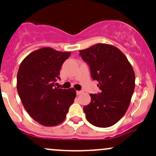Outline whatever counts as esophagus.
Returning a JSON list of instances; mask_svg holds the SVG:
<instances>
[{"instance_id": "1", "label": "esophagus", "mask_w": 156, "mask_h": 156, "mask_svg": "<svg viewBox=\"0 0 156 156\" xmlns=\"http://www.w3.org/2000/svg\"><path fill=\"white\" fill-rule=\"evenodd\" d=\"M83 92L81 90V91H77L76 93H77V95H81V94L83 93Z\"/></svg>"}]
</instances>
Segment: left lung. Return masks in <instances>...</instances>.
<instances>
[{
	"label": "left lung",
	"instance_id": "left-lung-1",
	"mask_svg": "<svg viewBox=\"0 0 156 156\" xmlns=\"http://www.w3.org/2000/svg\"><path fill=\"white\" fill-rule=\"evenodd\" d=\"M79 52L101 90L98 95L90 94L91 102L83 107L87 121L98 127L114 125L130 104L136 86L133 66L125 55L110 44H97Z\"/></svg>",
	"mask_w": 156,
	"mask_h": 156
}]
</instances>
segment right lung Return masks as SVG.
I'll use <instances>...</instances> for the list:
<instances>
[{"mask_svg": "<svg viewBox=\"0 0 156 156\" xmlns=\"http://www.w3.org/2000/svg\"><path fill=\"white\" fill-rule=\"evenodd\" d=\"M70 52L44 47L29 54L22 61L17 75V90L22 104L35 121L45 126H54L64 121L74 102L73 88L55 87L60 69Z\"/></svg>", "mask_w": 156, "mask_h": 156, "instance_id": "right-lung-1", "label": "right lung"}]
</instances>
